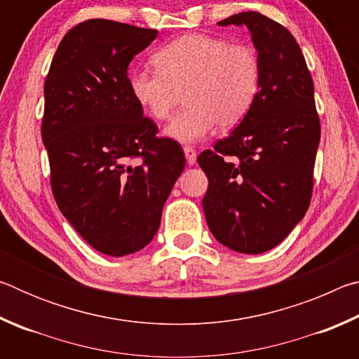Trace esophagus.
I'll return each mask as SVG.
<instances>
[{"instance_id":"34e87169","label":"esophagus","mask_w":359,"mask_h":359,"mask_svg":"<svg viewBox=\"0 0 359 359\" xmlns=\"http://www.w3.org/2000/svg\"><path fill=\"white\" fill-rule=\"evenodd\" d=\"M184 154H185L188 165H194V163H196V150H194L193 147H190V145H185Z\"/></svg>"}]
</instances>
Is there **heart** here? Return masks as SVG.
Listing matches in <instances>:
<instances>
[{"label":"heart","mask_w":359,"mask_h":359,"mask_svg":"<svg viewBox=\"0 0 359 359\" xmlns=\"http://www.w3.org/2000/svg\"><path fill=\"white\" fill-rule=\"evenodd\" d=\"M158 69H137L130 92L154 120H166L184 93L187 107L166 126L179 142H198L214 128L238 126L252 111L261 88V62L247 44L220 36H180L155 53Z\"/></svg>","instance_id":"1"}]
</instances>
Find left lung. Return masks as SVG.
Wrapping results in <instances>:
<instances>
[{
  "mask_svg": "<svg viewBox=\"0 0 359 359\" xmlns=\"http://www.w3.org/2000/svg\"><path fill=\"white\" fill-rule=\"evenodd\" d=\"M218 25H245L261 62L252 111L214 150L198 156L209 179L203 209L224 247L257 255L274 248L306 215L320 144L313 81L287 28L259 12Z\"/></svg>",
  "mask_w": 359,
  "mask_h": 359,
  "instance_id": "obj_1",
  "label": "left lung"
}]
</instances>
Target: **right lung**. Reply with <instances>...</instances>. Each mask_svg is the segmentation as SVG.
Listing matches in <instances>:
<instances>
[{
	"label": "right lung",
	"mask_w": 359,
	"mask_h": 359,
	"mask_svg": "<svg viewBox=\"0 0 359 359\" xmlns=\"http://www.w3.org/2000/svg\"><path fill=\"white\" fill-rule=\"evenodd\" d=\"M156 29L90 19L60 42L44 83L41 135L60 210L109 257L141 250L185 168L180 144L158 137L130 92L128 66Z\"/></svg>",
	"instance_id": "add662e5"
}]
</instances>
